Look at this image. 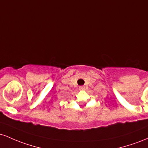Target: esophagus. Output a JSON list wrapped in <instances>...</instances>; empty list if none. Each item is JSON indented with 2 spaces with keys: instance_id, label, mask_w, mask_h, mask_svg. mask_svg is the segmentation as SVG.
<instances>
[{
  "instance_id": "esophagus-1",
  "label": "esophagus",
  "mask_w": 148,
  "mask_h": 148,
  "mask_svg": "<svg viewBox=\"0 0 148 148\" xmlns=\"http://www.w3.org/2000/svg\"><path fill=\"white\" fill-rule=\"evenodd\" d=\"M79 90H86V88H85V86H80Z\"/></svg>"
}]
</instances>
